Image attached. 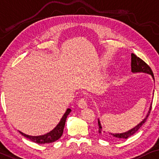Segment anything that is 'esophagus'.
Wrapping results in <instances>:
<instances>
[{
  "instance_id": "obj_1",
  "label": "esophagus",
  "mask_w": 159,
  "mask_h": 159,
  "mask_svg": "<svg viewBox=\"0 0 159 159\" xmlns=\"http://www.w3.org/2000/svg\"><path fill=\"white\" fill-rule=\"evenodd\" d=\"M78 106L80 107V109H84V108H86L87 107V104H86V99L85 98H82L80 99L79 102H78Z\"/></svg>"
}]
</instances>
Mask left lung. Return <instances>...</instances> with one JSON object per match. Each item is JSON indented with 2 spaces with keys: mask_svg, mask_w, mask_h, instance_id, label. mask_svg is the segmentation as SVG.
I'll return each instance as SVG.
<instances>
[{
  "mask_svg": "<svg viewBox=\"0 0 159 159\" xmlns=\"http://www.w3.org/2000/svg\"><path fill=\"white\" fill-rule=\"evenodd\" d=\"M131 71H132V73H147V74L151 75L154 80L153 73V71H152L151 68L148 66V65L143 61V60L140 59V57L136 56L135 54H133V53H132L131 54ZM151 105H152V104H151L149 110H148V111L146 117H145L139 124L136 125L135 127H134L133 128L129 129L128 131L125 132V133H107V132L103 130V128L102 127L101 122H100V120H99V119H98V125H99V133L100 134V135H101V134H103V135L106 136V137H108L113 140L127 139V138H128L129 137H130V136L134 135V134H135L136 132H137L138 129L140 128V127H141L142 125H143L145 122H146L147 117H148L149 114H150V112H151Z\"/></svg>",
  "mask_w": 159,
  "mask_h": 159,
  "instance_id": "1",
  "label": "left lung"
}]
</instances>
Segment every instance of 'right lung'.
I'll list each match as a JSON object with an SVG mask.
<instances>
[{
	"instance_id": "obj_1",
	"label": "right lung",
	"mask_w": 159,
	"mask_h": 159,
	"mask_svg": "<svg viewBox=\"0 0 159 159\" xmlns=\"http://www.w3.org/2000/svg\"><path fill=\"white\" fill-rule=\"evenodd\" d=\"M70 111H71L70 109L69 108L67 109L66 111L65 112L63 116L62 117L59 123L56 125V127H55L52 130H51L48 133L44 134V135L32 136V135H26V134L22 133L21 131H19V132L22 135L24 136V137L28 138V139H30L33 142L36 143H38V144L51 143L56 141V140H57L62 136V133H63V129H64L65 124H66L67 117H68V115L70 114Z\"/></svg>"
}]
</instances>
